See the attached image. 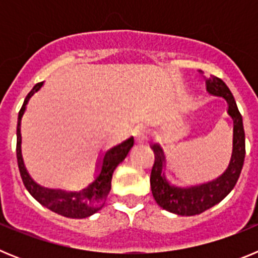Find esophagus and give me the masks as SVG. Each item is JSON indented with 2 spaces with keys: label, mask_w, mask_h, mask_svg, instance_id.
<instances>
[{
  "label": "esophagus",
  "mask_w": 258,
  "mask_h": 258,
  "mask_svg": "<svg viewBox=\"0 0 258 258\" xmlns=\"http://www.w3.org/2000/svg\"><path fill=\"white\" fill-rule=\"evenodd\" d=\"M134 136H136L137 142H146L147 138H149V132H147V129L145 126H138L134 131Z\"/></svg>",
  "instance_id": "esophagus-1"
}]
</instances>
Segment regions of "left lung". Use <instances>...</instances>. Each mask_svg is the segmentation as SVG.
<instances>
[{"mask_svg":"<svg viewBox=\"0 0 258 258\" xmlns=\"http://www.w3.org/2000/svg\"><path fill=\"white\" fill-rule=\"evenodd\" d=\"M207 90L216 97H222L229 104V115L234 121V140H232V155L226 172L216 181L191 188H178L166 182L163 173L164 154L159 145L152 146L155 154V163L151 170L150 183L155 202L157 206L179 216H195L203 213L220 203L234 188L240 175L245 157V134L243 126V117L239 112L234 95L229 86L216 76L206 79Z\"/></svg>","mask_w":258,"mask_h":258,"instance_id":"left-lung-1","label":"left lung"}]
</instances>
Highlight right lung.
<instances>
[{
  "mask_svg": "<svg viewBox=\"0 0 258 258\" xmlns=\"http://www.w3.org/2000/svg\"><path fill=\"white\" fill-rule=\"evenodd\" d=\"M42 86V83H38L33 86L31 92L24 99L22 108L18 115V126H17V159L18 166H19L20 177L22 181L31 194L40 204L46 207L50 211L64 216L68 218H85L94 214L103 207L104 200L111 190V179H112L113 170L116 166L121 163L126 157L127 152L133 147L134 138L124 141L118 146L111 149L106 152L102 163V169L99 175L95 181L90 183L86 188L79 191V192H64L61 190H50V188L41 187L40 184L36 183L33 179L29 177L27 172L24 163H23L22 150H20V143H22V136H20V120L26 111V104L28 103L29 98L36 93L38 89Z\"/></svg>",
  "mask_w": 258,
  "mask_h": 258,
  "instance_id": "1",
  "label": "right lung"
}]
</instances>
